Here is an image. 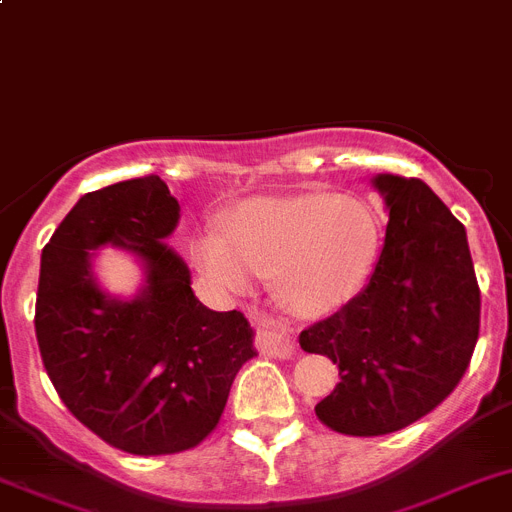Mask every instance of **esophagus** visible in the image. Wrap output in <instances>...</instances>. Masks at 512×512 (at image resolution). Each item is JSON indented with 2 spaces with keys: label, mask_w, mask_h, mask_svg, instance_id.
<instances>
[{
  "label": "esophagus",
  "mask_w": 512,
  "mask_h": 512,
  "mask_svg": "<svg viewBox=\"0 0 512 512\" xmlns=\"http://www.w3.org/2000/svg\"><path fill=\"white\" fill-rule=\"evenodd\" d=\"M257 349L276 359H289L296 354L294 336L276 320H257Z\"/></svg>",
  "instance_id": "1"
}]
</instances>
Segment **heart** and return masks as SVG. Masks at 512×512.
<instances>
[{"instance_id": "1", "label": "heart", "mask_w": 512, "mask_h": 512, "mask_svg": "<svg viewBox=\"0 0 512 512\" xmlns=\"http://www.w3.org/2000/svg\"><path fill=\"white\" fill-rule=\"evenodd\" d=\"M375 213L356 200L328 195L255 197L192 242L197 270L218 289H252L276 273L281 302L296 315L341 309L364 286L377 255Z\"/></svg>"}]
</instances>
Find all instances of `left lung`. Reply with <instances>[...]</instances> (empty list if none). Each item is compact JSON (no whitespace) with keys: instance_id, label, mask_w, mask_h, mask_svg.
Wrapping results in <instances>:
<instances>
[{"instance_id":"1","label":"left lung","mask_w":512,"mask_h":512,"mask_svg":"<svg viewBox=\"0 0 512 512\" xmlns=\"http://www.w3.org/2000/svg\"><path fill=\"white\" fill-rule=\"evenodd\" d=\"M372 184L388 229L369 283L299 333L341 377L317 419L351 437L390 435L437 409L471 362L482 315L466 229L448 205L422 179L377 174Z\"/></svg>"}]
</instances>
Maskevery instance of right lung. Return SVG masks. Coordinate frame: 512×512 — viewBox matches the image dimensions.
I'll return each instance as SVG.
<instances>
[{"label":"right lung","instance_id":"1","mask_svg":"<svg viewBox=\"0 0 512 512\" xmlns=\"http://www.w3.org/2000/svg\"><path fill=\"white\" fill-rule=\"evenodd\" d=\"M179 203L161 176L88 192L41 255L36 338L64 406L93 435L132 455L182 453L216 429L231 382L257 354L242 312H213L190 268L163 242ZM122 246L146 268L132 300L106 295L92 249Z\"/></svg>","mask_w":512,"mask_h":512}]
</instances>
